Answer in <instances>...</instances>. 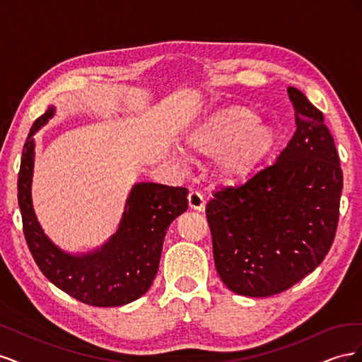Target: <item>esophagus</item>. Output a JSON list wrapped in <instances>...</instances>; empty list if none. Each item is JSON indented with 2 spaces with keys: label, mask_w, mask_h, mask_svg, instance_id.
<instances>
[{
  "label": "esophagus",
  "mask_w": 362,
  "mask_h": 362,
  "mask_svg": "<svg viewBox=\"0 0 362 362\" xmlns=\"http://www.w3.org/2000/svg\"><path fill=\"white\" fill-rule=\"evenodd\" d=\"M189 206L192 208V210H198V211H204V208H205V199H204V196L199 193V192H196V190H192L190 193H189Z\"/></svg>",
  "instance_id": "1"
}]
</instances>
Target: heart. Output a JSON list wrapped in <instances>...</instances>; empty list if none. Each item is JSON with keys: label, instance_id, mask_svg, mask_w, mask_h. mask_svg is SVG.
<instances>
[{"label": "heart", "instance_id": "obj_1", "mask_svg": "<svg viewBox=\"0 0 362 362\" xmlns=\"http://www.w3.org/2000/svg\"><path fill=\"white\" fill-rule=\"evenodd\" d=\"M275 144L269 125L249 105L231 104L211 112L187 136L189 148L205 157H217V172L226 180L243 178Z\"/></svg>", "mask_w": 362, "mask_h": 362}]
</instances>
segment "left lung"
Here are the masks:
<instances>
[{"label":"left lung","instance_id":"8db88e82","mask_svg":"<svg viewBox=\"0 0 362 362\" xmlns=\"http://www.w3.org/2000/svg\"><path fill=\"white\" fill-rule=\"evenodd\" d=\"M288 96L298 128L287 148L205 206L218 276L250 298L286 291L310 275L337 233L343 170L334 137L299 89L288 87Z\"/></svg>","mask_w":362,"mask_h":362}]
</instances>
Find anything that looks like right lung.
<instances>
[{"label": "right lung", "mask_w": 362, "mask_h": 362, "mask_svg": "<svg viewBox=\"0 0 362 362\" xmlns=\"http://www.w3.org/2000/svg\"><path fill=\"white\" fill-rule=\"evenodd\" d=\"M54 115L39 116L24 144L18 173V202L25 242L36 264L54 286L92 306H120L144 296L154 281L163 240L175 217L187 210L185 187L140 182L131 190L117 233L95 254L72 257L54 246L40 229L31 204L35 163L33 134Z\"/></svg>", "instance_id": "obj_1"}]
</instances>
